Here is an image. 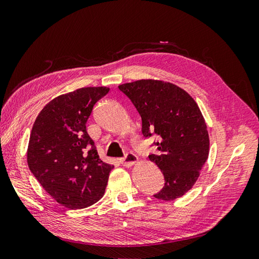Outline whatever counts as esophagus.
<instances>
[{
  "label": "esophagus",
  "mask_w": 259,
  "mask_h": 259,
  "mask_svg": "<svg viewBox=\"0 0 259 259\" xmlns=\"http://www.w3.org/2000/svg\"><path fill=\"white\" fill-rule=\"evenodd\" d=\"M137 162H138V157L137 155H135L134 153H128L123 158H121V163L123 164L124 166H133Z\"/></svg>",
  "instance_id": "1"
}]
</instances>
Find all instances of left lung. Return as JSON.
I'll return each mask as SVG.
<instances>
[{
    "instance_id": "1",
    "label": "left lung",
    "mask_w": 259,
    "mask_h": 259,
    "mask_svg": "<svg viewBox=\"0 0 259 259\" xmlns=\"http://www.w3.org/2000/svg\"><path fill=\"white\" fill-rule=\"evenodd\" d=\"M139 112L144 137L158 136L156 154L149 159L161 168L163 189L154 197L175 200L189 191L208 158L209 136L194 98L177 84L142 79L119 86Z\"/></svg>"
}]
</instances>
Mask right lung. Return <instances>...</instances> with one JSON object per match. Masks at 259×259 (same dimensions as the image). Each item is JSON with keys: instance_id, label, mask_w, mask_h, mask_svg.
<instances>
[{"instance_id": "add662e5", "label": "right lung", "mask_w": 259, "mask_h": 259, "mask_svg": "<svg viewBox=\"0 0 259 259\" xmlns=\"http://www.w3.org/2000/svg\"><path fill=\"white\" fill-rule=\"evenodd\" d=\"M107 87H83L48 103L32 125L27 162L38 182L60 205L81 209L105 192L114 165L97 154L86 122Z\"/></svg>"}]
</instances>
